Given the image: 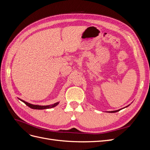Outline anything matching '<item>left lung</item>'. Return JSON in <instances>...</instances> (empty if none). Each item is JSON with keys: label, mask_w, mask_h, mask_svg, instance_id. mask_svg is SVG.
<instances>
[{"label": "left lung", "mask_w": 150, "mask_h": 150, "mask_svg": "<svg viewBox=\"0 0 150 150\" xmlns=\"http://www.w3.org/2000/svg\"><path fill=\"white\" fill-rule=\"evenodd\" d=\"M121 110H116V111H110V112H117V111H120Z\"/></svg>", "instance_id": "8db88e82"}]
</instances>
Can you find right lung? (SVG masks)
Listing matches in <instances>:
<instances>
[{
  "mask_svg": "<svg viewBox=\"0 0 150 150\" xmlns=\"http://www.w3.org/2000/svg\"><path fill=\"white\" fill-rule=\"evenodd\" d=\"M21 101L23 103H24L26 104V105L29 106V108H30L32 109H35V110H44V109H49V108H54V107H55L56 106H57V104H59V102H57V103H56L52 104V105H49V106H39V105H33V104H31L27 103L24 101H22V100H21Z\"/></svg>",
  "mask_w": 150,
  "mask_h": 150,
  "instance_id": "obj_1",
  "label": "right lung"
}]
</instances>
